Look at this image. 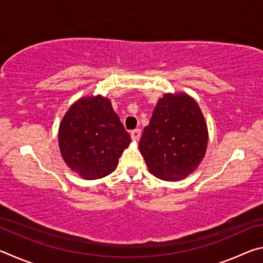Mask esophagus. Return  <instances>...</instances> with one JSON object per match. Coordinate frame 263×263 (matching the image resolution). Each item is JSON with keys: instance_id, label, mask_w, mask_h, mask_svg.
Segmentation results:
<instances>
[{"instance_id": "34e87169", "label": "esophagus", "mask_w": 263, "mask_h": 263, "mask_svg": "<svg viewBox=\"0 0 263 263\" xmlns=\"http://www.w3.org/2000/svg\"><path fill=\"white\" fill-rule=\"evenodd\" d=\"M140 136H141V131L139 130V128H136V130H133L131 132V138H132V140H135V141L139 140Z\"/></svg>"}]
</instances>
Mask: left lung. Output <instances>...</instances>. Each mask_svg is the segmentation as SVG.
Instances as JSON below:
<instances>
[{
  "mask_svg": "<svg viewBox=\"0 0 263 263\" xmlns=\"http://www.w3.org/2000/svg\"><path fill=\"white\" fill-rule=\"evenodd\" d=\"M208 125L197 102L185 92H167L158 101L139 142L148 172L163 181L194 173L205 155Z\"/></svg>",
  "mask_w": 263,
  "mask_h": 263,
  "instance_id": "obj_1",
  "label": "left lung"
}]
</instances>
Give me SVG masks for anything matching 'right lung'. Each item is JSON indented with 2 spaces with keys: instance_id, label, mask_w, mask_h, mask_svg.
Here are the masks:
<instances>
[{
  "instance_id": "1",
  "label": "right lung",
  "mask_w": 263,
  "mask_h": 263,
  "mask_svg": "<svg viewBox=\"0 0 263 263\" xmlns=\"http://www.w3.org/2000/svg\"><path fill=\"white\" fill-rule=\"evenodd\" d=\"M58 141L65 163L84 180L112 173L131 142L111 102L102 95L83 96L62 117Z\"/></svg>"
}]
</instances>
